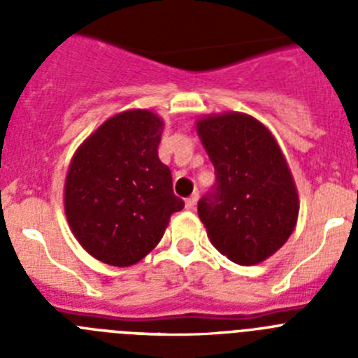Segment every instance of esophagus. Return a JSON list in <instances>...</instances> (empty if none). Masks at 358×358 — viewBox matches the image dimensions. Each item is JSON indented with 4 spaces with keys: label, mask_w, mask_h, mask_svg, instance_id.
<instances>
[{
    "label": "esophagus",
    "mask_w": 358,
    "mask_h": 358,
    "mask_svg": "<svg viewBox=\"0 0 358 358\" xmlns=\"http://www.w3.org/2000/svg\"><path fill=\"white\" fill-rule=\"evenodd\" d=\"M197 201H199V194H194L192 197L186 199V210H195V206H197Z\"/></svg>",
    "instance_id": "1"
}]
</instances>
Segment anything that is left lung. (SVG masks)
<instances>
[{
	"label": "left lung",
	"mask_w": 358,
	"mask_h": 358,
	"mask_svg": "<svg viewBox=\"0 0 358 358\" xmlns=\"http://www.w3.org/2000/svg\"><path fill=\"white\" fill-rule=\"evenodd\" d=\"M215 185L197 211L218 252L238 265L273 256L292 235L299 199L285 156L264 123L243 113L199 118Z\"/></svg>",
	"instance_id": "obj_1"
}]
</instances>
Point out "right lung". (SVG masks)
Here are the masks:
<instances>
[{
	"label": "right lung",
	"mask_w": 358,
	"mask_h": 358,
	"mask_svg": "<svg viewBox=\"0 0 358 358\" xmlns=\"http://www.w3.org/2000/svg\"><path fill=\"white\" fill-rule=\"evenodd\" d=\"M164 123L147 109L123 110L78 147L64 185L68 224L82 248L103 264L129 267L163 238L185 208L172 172L157 156Z\"/></svg>",
	"instance_id": "obj_1"
}]
</instances>
